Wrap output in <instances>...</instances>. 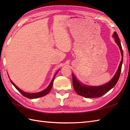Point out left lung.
Segmentation results:
<instances>
[{
	"instance_id": "8db88e82",
	"label": "left lung",
	"mask_w": 130,
	"mask_h": 130,
	"mask_svg": "<svg viewBox=\"0 0 130 130\" xmlns=\"http://www.w3.org/2000/svg\"><path fill=\"white\" fill-rule=\"evenodd\" d=\"M113 37L114 38H115L116 43L119 46L121 55H122V59H121L117 72L116 73L113 78L111 79V81L108 83L101 85V86L96 87L87 86V85H83L80 83L76 79V77L74 75V74H72L74 89L79 95L84 96V97L86 98L100 97V96L103 95L104 94H106L109 90H111L116 84L118 79H119L121 71V68H122V65L123 62V50L122 46H121L120 38L116 32H115L113 35Z\"/></svg>"
}]
</instances>
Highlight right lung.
Here are the masks:
<instances>
[{
  "label": "right lung",
  "instance_id": "1",
  "mask_svg": "<svg viewBox=\"0 0 130 130\" xmlns=\"http://www.w3.org/2000/svg\"><path fill=\"white\" fill-rule=\"evenodd\" d=\"M59 70H57L56 71V73H55V75L54 76L53 79H52V80L50 83V84H49V85L48 86V87L46 88V89H45L44 90L42 91V92H38V93H26V92H23V90H22L21 89H19V88H18L16 86V85L13 83L12 82V81L11 80H10L11 83H12V84L14 86V87L16 88L17 89L19 92H20L22 94L23 96H25V97L27 98H29V99H35V98H40V97H41V96H45L47 94L50 92V91L51 90V88L52 87V85H53V82H54V79L55 78V76L56 75V74H57V73L59 72Z\"/></svg>",
  "mask_w": 130,
  "mask_h": 130
}]
</instances>
